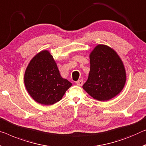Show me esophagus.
<instances>
[{"label":"esophagus","mask_w":146,"mask_h":146,"mask_svg":"<svg viewBox=\"0 0 146 146\" xmlns=\"http://www.w3.org/2000/svg\"><path fill=\"white\" fill-rule=\"evenodd\" d=\"M76 84H77V85L78 86H82V84H83V80L81 79L77 80V81L76 82Z\"/></svg>","instance_id":"34e87169"}]
</instances>
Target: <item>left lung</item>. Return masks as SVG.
Returning <instances> with one entry per match:
<instances>
[{
  "label": "left lung",
  "instance_id": "1",
  "mask_svg": "<svg viewBox=\"0 0 146 146\" xmlns=\"http://www.w3.org/2000/svg\"><path fill=\"white\" fill-rule=\"evenodd\" d=\"M90 63L84 90L99 101H108L118 95L124 88L127 75L117 52L108 46L98 44L90 54Z\"/></svg>",
  "mask_w": 146,
  "mask_h": 146
}]
</instances>
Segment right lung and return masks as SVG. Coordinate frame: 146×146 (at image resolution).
Listing matches in <instances>:
<instances>
[{
	"mask_svg": "<svg viewBox=\"0 0 146 146\" xmlns=\"http://www.w3.org/2000/svg\"><path fill=\"white\" fill-rule=\"evenodd\" d=\"M24 83L32 98L42 105L59 102L72 85L60 75L53 56L48 50L40 52L30 61L25 72Z\"/></svg>",
	"mask_w": 146,
	"mask_h": 146,
	"instance_id": "1",
	"label": "right lung"
}]
</instances>
